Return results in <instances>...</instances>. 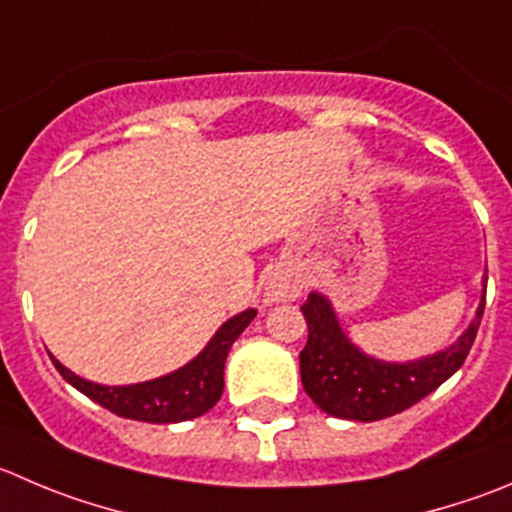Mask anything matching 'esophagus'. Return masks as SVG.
Returning a JSON list of instances; mask_svg holds the SVG:
<instances>
[{
    "mask_svg": "<svg viewBox=\"0 0 512 512\" xmlns=\"http://www.w3.org/2000/svg\"><path fill=\"white\" fill-rule=\"evenodd\" d=\"M301 296V281L289 271H274L266 279L264 301L266 304H279V301H296Z\"/></svg>",
    "mask_w": 512,
    "mask_h": 512,
    "instance_id": "1",
    "label": "esophagus"
}]
</instances>
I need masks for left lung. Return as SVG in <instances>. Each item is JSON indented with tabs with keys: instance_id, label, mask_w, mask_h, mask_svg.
<instances>
[{
	"instance_id": "8db88e82",
	"label": "left lung",
	"mask_w": 512,
	"mask_h": 512,
	"mask_svg": "<svg viewBox=\"0 0 512 512\" xmlns=\"http://www.w3.org/2000/svg\"><path fill=\"white\" fill-rule=\"evenodd\" d=\"M485 289L488 274L483 276V296L475 319L455 344L410 362H387L362 352L339 324L332 301L311 291L301 306L309 324V342L299 354L306 394L326 415L354 422H377L417 405L465 362L483 319Z\"/></svg>"
}]
</instances>
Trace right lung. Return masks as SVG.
I'll list each match as a JSON object with an SVG mask.
<instances>
[{"label": "right lung", "instance_id": "add662e5", "mask_svg": "<svg viewBox=\"0 0 512 512\" xmlns=\"http://www.w3.org/2000/svg\"><path fill=\"white\" fill-rule=\"evenodd\" d=\"M256 316V309H246L241 314L231 316L218 326L211 342L183 367L163 374V377L148 379L138 384H120V387H107V384L90 382L67 369L60 359L50 354L57 372L80 389L85 397L97 402L105 410L115 412L125 420L153 422V425H173V422H186L193 417H201L216 405L223 394V367L231 352L233 342L241 337V332Z\"/></svg>", "mask_w": 512, "mask_h": 512}]
</instances>
